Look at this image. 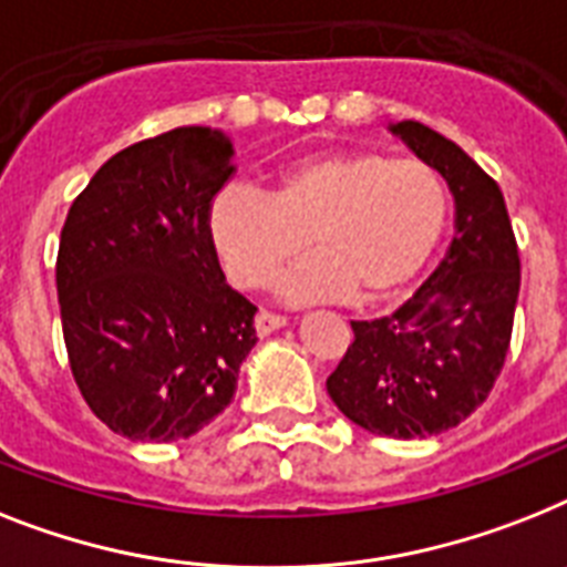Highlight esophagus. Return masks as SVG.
Segmentation results:
<instances>
[{
  "mask_svg": "<svg viewBox=\"0 0 567 567\" xmlns=\"http://www.w3.org/2000/svg\"><path fill=\"white\" fill-rule=\"evenodd\" d=\"M287 324V318L284 316H275V312H269V310H260L255 316V330H257V336H269V333H275V330H280V327Z\"/></svg>",
  "mask_w": 567,
  "mask_h": 567,
  "instance_id": "obj_1",
  "label": "esophagus"
}]
</instances>
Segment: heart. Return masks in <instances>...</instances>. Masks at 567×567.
<instances>
[{"label":"heart","instance_id":"obj_1","mask_svg":"<svg viewBox=\"0 0 567 567\" xmlns=\"http://www.w3.org/2000/svg\"><path fill=\"white\" fill-rule=\"evenodd\" d=\"M449 223L441 173L377 150L303 156L275 176L269 196L226 188L208 208V240L237 289H264L303 249L316 255L278 280L289 303L400 298L423 275Z\"/></svg>","mask_w":567,"mask_h":567}]
</instances>
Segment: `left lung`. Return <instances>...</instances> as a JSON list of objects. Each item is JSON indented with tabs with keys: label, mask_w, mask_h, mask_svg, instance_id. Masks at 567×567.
I'll list each match as a JSON object with an SVG mask.
<instances>
[{
	"label": "left lung",
	"mask_w": 567,
	"mask_h": 567,
	"mask_svg": "<svg viewBox=\"0 0 567 567\" xmlns=\"http://www.w3.org/2000/svg\"><path fill=\"white\" fill-rule=\"evenodd\" d=\"M455 196V237L423 287L385 318L350 321L327 377L339 411L371 434L414 441L455 429L489 396L513 336L522 264L502 188L420 121L391 124Z\"/></svg>",
	"instance_id": "8db88e82"
}]
</instances>
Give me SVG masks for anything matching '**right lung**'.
<instances>
[{
    "label": "right lung",
    "mask_w": 567,
    "mask_h": 567,
    "mask_svg": "<svg viewBox=\"0 0 567 567\" xmlns=\"http://www.w3.org/2000/svg\"><path fill=\"white\" fill-rule=\"evenodd\" d=\"M231 138L176 126L115 153L69 208L58 298L69 368L101 423L171 443L228 409L257 307L226 284L208 208Z\"/></svg>",
    "instance_id": "add662e5"
}]
</instances>
